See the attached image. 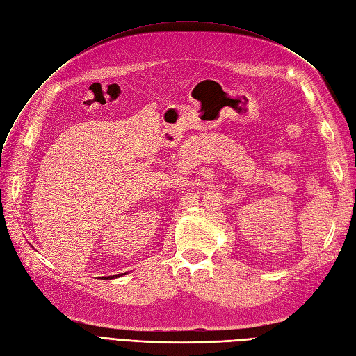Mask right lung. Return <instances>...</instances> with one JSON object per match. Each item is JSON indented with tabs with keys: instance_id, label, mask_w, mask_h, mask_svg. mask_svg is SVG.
<instances>
[{
	"instance_id": "add662e5",
	"label": "right lung",
	"mask_w": 356,
	"mask_h": 356,
	"mask_svg": "<svg viewBox=\"0 0 356 356\" xmlns=\"http://www.w3.org/2000/svg\"><path fill=\"white\" fill-rule=\"evenodd\" d=\"M124 275H126V273H124ZM118 276H122V275H118ZM118 276L114 275V276H105V277H106V279H108V277H110V279H114V277H118Z\"/></svg>"
}]
</instances>
